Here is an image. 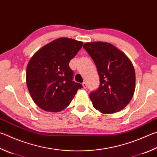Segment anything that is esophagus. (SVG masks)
Instances as JSON below:
<instances>
[{"label": "esophagus", "mask_w": 157, "mask_h": 157, "mask_svg": "<svg viewBox=\"0 0 157 157\" xmlns=\"http://www.w3.org/2000/svg\"><path fill=\"white\" fill-rule=\"evenodd\" d=\"M82 86H83L84 88H87V84H86V82H83V83H82Z\"/></svg>", "instance_id": "1"}]
</instances>
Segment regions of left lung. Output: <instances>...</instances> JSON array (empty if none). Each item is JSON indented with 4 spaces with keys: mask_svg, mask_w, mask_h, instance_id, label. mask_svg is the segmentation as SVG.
Listing matches in <instances>:
<instances>
[{
    "mask_svg": "<svg viewBox=\"0 0 157 157\" xmlns=\"http://www.w3.org/2000/svg\"><path fill=\"white\" fill-rule=\"evenodd\" d=\"M83 47L95 62L100 79L98 89L89 95L93 107L103 114L124 109L135 90V71L132 62L108 42H86Z\"/></svg>",
    "mask_w": 157,
    "mask_h": 157,
    "instance_id": "left-lung-1",
    "label": "left lung"
}]
</instances>
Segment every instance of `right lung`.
I'll return each mask as SVG.
<instances>
[{"label": "right lung", "instance_id": "right-lung-1", "mask_svg": "<svg viewBox=\"0 0 157 157\" xmlns=\"http://www.w3.org/2000/svg\"><path fill=\"white\" fill-rule=\"evenodd\" d=\"M83 42L59 38L45 44L31 57L26 82L31 98L42 110L57 113L66 108L82 85L73 81L69 63Z\"/></svg>", "mask_w": 157, "mask_h": 157}]
</instances>
